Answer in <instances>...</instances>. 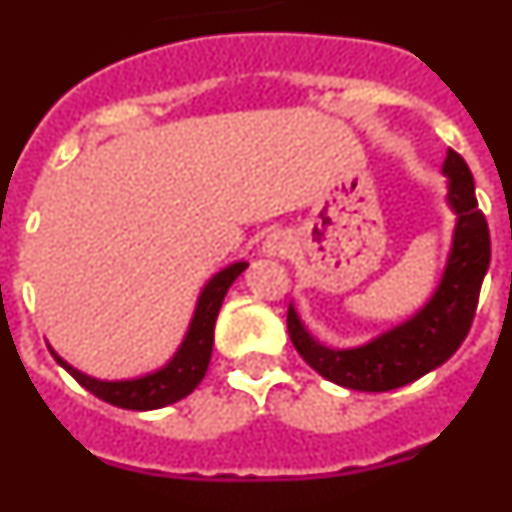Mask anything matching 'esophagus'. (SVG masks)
Wrapping results in <instances>:
<instances>
[{
	"label": "esophagus",
	"instance_id": "34e87169",
	"mask_svg": "<svg viewBox=\"0 0 512 512\" xmlns=\"http://www.w3.org/2000/svg\"><path fill=\"white\" fill-rule=\"evenodd\" d=\"M289 248H292V241H289L287 233H269L264 241V253L266 256H287Z\"/></svg>",
	"mask_w": 512,
	"mask_h": 512
}]
</instances>
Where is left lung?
I'll return each instance as SVG.
<instances>
[{"mask_svg":"<svg viewBox=\"0 0 512 512\" xmlns=\"http://www.w3.org/2000/svg\"><path fill=\"white\" fill-rule=\"evenodd\" d=\"M443 174L449 176V205L456 212L454 243L441 284L423 310L364 346L328 348L307 333L297 310L289 305V338L320 377L359 392L397 390L449 361L467 338L490 266V228L477 205L467 161L449 151Z\"/></svg>","mask_w":512,"mask_h":512,"instance_id":"8db88e82","label":"left lung"}]
</instances>
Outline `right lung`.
<instances>
[{
    "instance_id": "add662e5",
    "label": "right lung",
    "mask_w": 512,
    "mask_h": 512,
    "mask_svg": "<svg viewBox=\"0 0 512 512\" xmlns=\"http://www.w3.org/2000/svg\"><path fill=\"white\" fill-rule=\"evenodd\" d=\"M246 261H235V264L225 266L223 271H217L215 277L205 284L200 300H197V310L189 323L187 336H184L182 346L174 354V359L166 366L156 369V372L146 374V377L135 379H120V382H104V379H94L81 374L71 364L61 359L51 348V354L56 356L58 364L84 387L92 392L99 400L110 402L115 408L125 410H158L166 405H174L194 387L205 379L207 366H210L212 356V341H215V320L220 305H223L225 295H228L230 284L241 277L246 271Z\"/></svg>"
}]
</instances>
